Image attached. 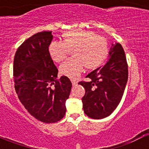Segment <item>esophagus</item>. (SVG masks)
I'll return each instance as SVG.
<instances>
[{
  "label": "esophagus",
  "mask_w": 149,
  "mask_h": 149,
  "mask_svg": "<svg viewBox=\"0 0 149 149\" xmlns=\"http://www.w3.org/2000/svg\"><path fill=\"white\" fill-rule=\"evenodd\" d=\"M71 81H72V85H73V86H76V85L77 84V82L75 81V80H71Z\"/></svg>",
  "instance_id": "esophagus-1"
}]
</instances>
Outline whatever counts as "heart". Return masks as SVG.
<instances>
[{"instance_id": "b5f03b06", "label": "heart", "mask_w": 149, "mask_h": 149, "mask_svg": "<svg viewBox=\"0 0 149 149\" xmlns=\"http://www.w3.org/2000/svg\"><path fill=\"white\" fill-rule=\"evenodd\" d=\"M72 51L73 57L61 64V74L76 79L83 72L84 66L95 70L103 65L110 54V45L104 37L86 30H72L63 34V41H53L48 46L51 58L55 63L65 60Z\"/></svg>"}]
</instances>
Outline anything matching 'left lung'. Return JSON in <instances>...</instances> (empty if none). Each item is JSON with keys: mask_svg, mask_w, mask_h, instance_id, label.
Segmentation results:
<instances>
[{"mask_svg": "<svg viewBox=\"0 0 149 149\" xmlns=\"http://www.w3.org/2000/svg\"><path fill=\"white\" fill-rule=\"evenodd\" d=\"M110 57L103 66L89 73V81L78 83L85 89L82 98L86 115L95 119L108 116L119 105L128 78V67L122 45H113Z\"/></svg>", "mask_w": 149, "mask_h": 149, "instance_id": "left-lung-1", "label": "left lung"}]
</instances>
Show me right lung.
<instances>
[{
    "label": "right lung",
    "mask_w": 149,
    "mask_h": 149,
    "mask_svg": "<svg viewBox=\"0 0 149 149\" xmlns=\"http://www.w3.org/2000/svg\"><path fill=\"white\" fill-rule=\"evenodd\" d=\"M52 39V31L34 34L18 47L13 63L18 98L33 116L45 123H55L64 117L72 89L68 77L57 78L58 69L48 52Z\"/></svg>",
    "instance_id": "add662e5"
}]
</instances>
